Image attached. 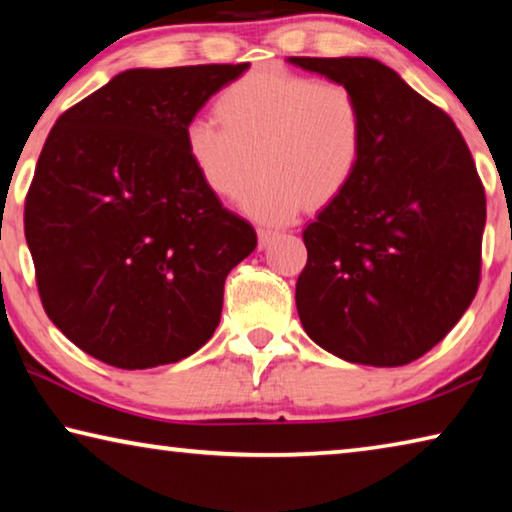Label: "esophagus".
<instances>
[{
    "mask_svg": "<svg viewBox=\"0 0 512 512\" xmlns=\"http://www.w3.org/2000/svg\"><path fill=\"white\" fill-rule=\"evenodd\" d=\"M257 237H259V248H266L277 237V232L271 230V228H259Z\"/></svg>",
    "mask_w": 512,
    "mask_h": 512,
    "instance_id": "esophagus-1",
    "label": "esophagus"
}]
</instances>
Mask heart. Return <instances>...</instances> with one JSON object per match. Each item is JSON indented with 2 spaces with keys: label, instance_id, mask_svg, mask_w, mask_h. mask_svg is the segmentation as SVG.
Returning <instances> with one entry per match:
<instances>
[{
  "label": "heart",
  "instance_id": "b5f03b06",
  "mask_svg": "<svg viewBox=\"0 0 512 512\" xmlns=\"http://www.w3.org/2000/svg\"><path fill=\"white\" fill-rule=\"evenodd\" d=\"M212 119L185 126V146L214 196H241L239 207L266 223H284L305 210L339 201L357 178L366 117L354 90L282 67L241 76L216 101Z\"/></svg>",
  "mask_w": 512,
  "mask_h": 512
}]
</instances>
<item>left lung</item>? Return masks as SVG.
Returning <instances> with one entry per match:
<instances>
[{"label":"left lung","instance_id":"obj_1","mask_svg":"<svg viewBox=\"0 0 512 512\" xmlns=\"http://www.w3.org/2000/svg\"><path fill=\"white\" fill-rule=\"evenodd\" d=\"M291 65L348 85L366 117L357 178L302 239L296 307L309 339L363 366H406L447 336L479 289L485 192L447 112L375 58Z\"/></svg>","mask_w":512,"mask_h":512}]
</instances>
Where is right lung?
I'll return each instance as SVG.
<instances>
[{
	"label": "right lung",
	"instance_id": "add662e5",
	"mask_svg": "<svg viewBox=\"0 0 512 512\" xmlns=\"http://www.w3.org/2000/svg\"><path fill=\"white\" fill-rule=\"evenodd\" d=\"M250 65L126 69L58 117L24 205L42 307L108 366L176 363L219 327L257 246L198 176L185 126Z\"/></svg>",
	"mask_w": 512,
	"mask_h": 512
}]
</instances>
